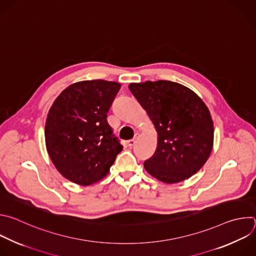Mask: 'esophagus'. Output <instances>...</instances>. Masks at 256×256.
Instances as JSON below:
<instances>
[{"instance_id": "esophagus-1", "label": "esophagus", "mask_w": 256, "mask_h": 256, "mask_svg": "<svg viewBox=\"0 0 256 256\" xmlns=\"http://www.w3.org/2000/svg\"><path fill=\"white\" fill-rule=\"evenodd\" d=\"M137 138H138V134L136 133L133 139H130V140H128V141H127V144H128V146H129V147H132V146H134V144L136 143V140H137Z\"/></svg>"}]
</instances>
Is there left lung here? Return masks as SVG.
<instances>
[{
	"mask_svg": "<svg viewBox=\"0 0 256 256\" xmlns=\"http://www.w3.org/2000/svg\"><path fill=\"white\" fill-rule=\"evenodd\" d=\"M129 90L158 131V147L144 162L146 172L166 184L190 178L208 160L214 125L202 100L170 80L130 84Z\"/></svg>",
	"mask_w": 256,
	"mask_h": 256,
	"instance_id": "left-lung-1",
	"label": "left lung"
}]
</instances>
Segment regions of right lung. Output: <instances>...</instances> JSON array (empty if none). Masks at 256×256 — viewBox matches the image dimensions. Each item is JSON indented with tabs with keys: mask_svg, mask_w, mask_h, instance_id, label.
<instances>
[{
	"mask_svg": "<svg viewBox=\"0 0 256 256\" xmlns=\"http://www.w3.org/2000/svg\"><path fill=\"white\" fill-rule=\"evenodd\" d=\"M121 84L103 80L70 84L56 98L45 123V143L56 170L68 180L90 186L105 178L123 146L107 113Z\"/></svg>",
	"mask_w": 256,
	"mask_h": 256,
	"instance_id": "right-lung-1",
	"label": "right lung"
}]
</instances>
